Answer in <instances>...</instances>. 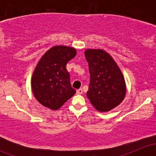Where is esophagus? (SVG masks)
I'll list each match as a JSON object with an SVG mask.
<instances>
[{
	"mask_svg": "<svg viewBox=\"0 0 156 156\" xmlns=\"http://www.w3.org/2000/svg\"><path fill=\"white\" fill-rule=\"evenodd\" d=\"M76 94H78V95H81V94H83V90L81 89V88H80V89L77 90Z\"/></svg>",
	"mask_w": 156,
	"mask_h": 156,
	"instance_id": "esophagus-1",
	"label": "esophagus"
}]
</instances>
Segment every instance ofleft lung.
I'll use <instances>...</instances> for the list:
<instances>
[{
  "instance_id": "8db88e82",
  "label": "left lung",
  "mask_w": 156,
  "mask_h": 156,
  "mask_svg": "<svg viewBox=\"0 0 156 156\" xmlns=\"http://www.w3.org/2000/svg\"><path fill=\"white\" fill-rule=\"evenodd\" d=\"M84 55L90 78L87 98L99 112L110 111L126 95L123 74L111 55L102 49H87Z\"/></svg>"
}]
</instances>
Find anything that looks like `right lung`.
Returning <instances> with one entry per match:
<instances>
[{"instance_id":"add662e5","label":"right lung","mask_w":156,"mask_h":156,"mask_svg":"<svg viewBox=\"0 0 156 156\" xmlns=\"http://www.w3.org/2000/svg\"><path fill=\"white\" fill-rule=\"evenodd\" d=\"M77 53L74 48L54 46L41 56L31 76V90L45 107L59 109L76 93L72 87L66 64Z\"/></svg>"}]
</instances>
